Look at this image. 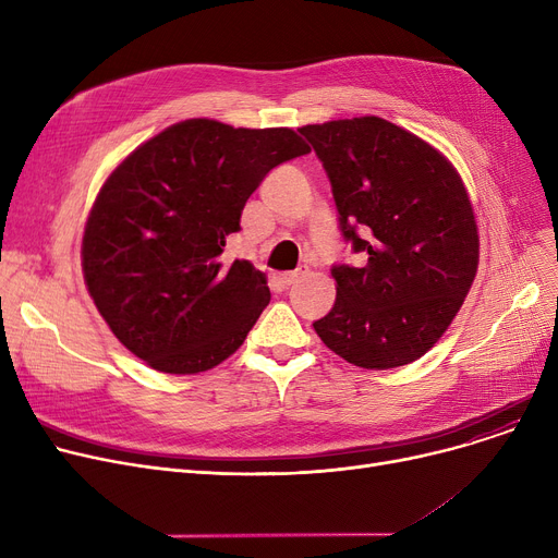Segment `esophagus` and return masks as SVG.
<instances>
[{
	"label": "esophagus",
	"instance_id": "34e87169",
	"mask_svg": "<svg viewBox=\"0 0 558 558\" xmlns=\"http://www.w3.org/2000/svg\"><path fill=\"white\" fill-rule=\"evenodd\" d=\"M299 278H301V274H299V271H284V274H280V282H282V284H287V287H289V284H294Z\"/></svg>",
	"mask_w": 558,
	"mask_h": 558
}]
</instances>
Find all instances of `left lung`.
I'll use <instances>...</instances> for the list:
<instances>
[{"mask_svg":"<svg viewBox=\"0 0 558 558\" xmlns=\"http://www.w3.org/2000/svg\"><path fill=\"white\" fill-rule=\"evenodd\" d=\"M332 185L343 240L364 267L339 264L335 307L314 330L345 362L387 371L444 337L480 264L471 198L452 162L383 117L299 129Z\"/></svg>","mask_w":558,"mask_h":558,"instance_id":"1","label":"left lung"}]
</instances>
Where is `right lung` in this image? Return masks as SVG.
<instances>
[{"label": "right lung", "mask_w": 558, "mask_h": 558, "mask_svg": "<svg viewBox=\"0 0 558 558\" xmlns=\"http://www.w3.org/2000/svg\"><path fill=\"white\" fill-rule=\"evenodd\" d=\"M310 154L291 129L185 120L146 140L101 185L81 264L90 296L131 353L171 375L210 371L269 305L267 276L221 257L274 167Z\"/></svg>", "instance_id": "right-lung-1"}]
</instances>
